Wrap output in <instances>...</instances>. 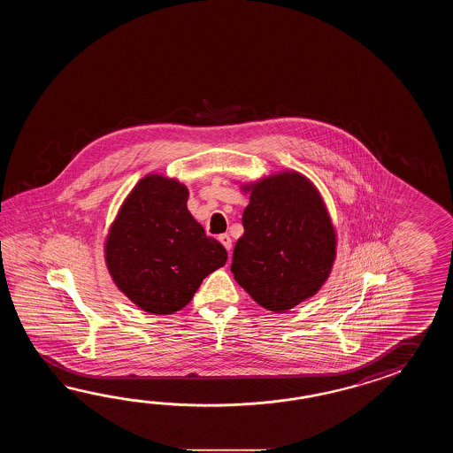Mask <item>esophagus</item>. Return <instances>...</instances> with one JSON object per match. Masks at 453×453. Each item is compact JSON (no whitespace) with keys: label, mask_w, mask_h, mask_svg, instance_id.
<instances>
[{"label":"esophagus","mask_w":453,"mask_h":453,"mask_svg":"<svg viewBox=\"0 0 453 453\" xmlns=\"http://www.w3.org/2000/svg\"><path fill=\"white\" fill-rule=\"evenodd\" d=\"M219 241H220V242H222L223 246H225V250H231L230 234H226V233H223V234H220V236H219Z\"/></svg>","instance_id":"obj_1"}]
</instances>
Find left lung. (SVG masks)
Here are the masks:
<instances>
[{
	"label": "left lung",
	"mask_w": 453,
	"mask_h": 453,
	"mask_svg": "<svg viewBox=\"0 0 453 453\" xmlns=\"http://www.w3.org/2000/svg\"><path fill=\"white\" fill-rule=\"evenodd\" d=\"M244 234L233 250L231 272L262 308L287 312L311 298L335 259V230L314 184L283 172L246 188Z\"/></svg>",
	"instance_id": "obj_1"
}]
</instances>
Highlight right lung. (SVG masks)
I'll list each match as a JSON object with an SVG mask.
<instances>
[{
	"mask_svg": "<svg viewBox=\"0 0 453 453\" xmlns=\"http://www.w3.org/2000/svg\"><path fill=\"white\" fill-rule=\"evenodd\" d=\"M188 189L149 174L135 184L110 228L105 259L116 287L152 314L183 309L203 280L228 259L188 211Z\"/></svg>",
	"mask_w": 453,
	"mask_h": 453,
	"instance_id": "obj_1",
	"label": "right lung"
}]
</instances>
